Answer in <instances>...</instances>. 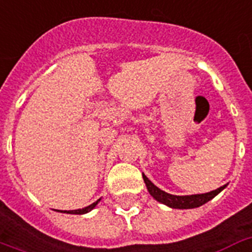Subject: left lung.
<instances>
[{
    "label": "left lung",
    "mask_w": 252,
    "mask_h": 252,
    "mask_svg": "<svg viewBox=\"0 0 252 252\" xmlns=\"http://www.w3.org/2000/svg\"><path fill=\"white\" fill-rule=\"evenodd\" d=\"M143 181L146 183V187L149 189L150 194L155 198L156 201L161 202V204L166 205L169 208L173 209H194L201 206V205L206 204L210 201L211 198H214L220 191H223L224 188L227 187V185L221 186V187L217 188L214 191H210L208 193L201 194H189V196H175V194H170L168 192L162 191L158 187H156L151 181H150L145 174H142Z\"/></svg>",
    "instance_id": "1"
}]
</instances>
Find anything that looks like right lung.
Masks as SVG:
<instances>
[{
	"mask_svg": "<svg viewBox=\"0 0 252 252\" xmlns=\"http://www.w3.org/2000/svg\"><path fill=\"white\" fill-rule=\"evenodd\" d=\"M100 200H97L96 202H94V204H91L90 206H86V208H83V209H78V210H69V211L65 210V211H63V213H67V214H86V213H88V211L92 210V209H94V206L98 204V202H100Z\"/></svg>",
	"mask_w": 252,
	"mask_h": 252,
	"instance_id": "right-lung-1",
	"label": "right lung"
}]
</instances>
